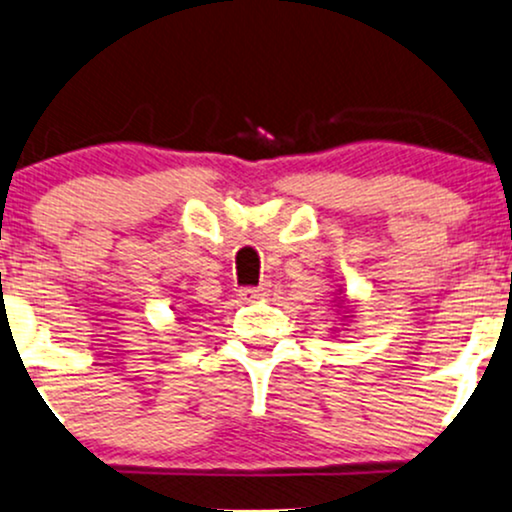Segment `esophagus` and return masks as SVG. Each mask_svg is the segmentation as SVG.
<instances>
[{
    "mask_svg": "<svg viewBox=\"0 0 512 512\" xmlns=\"http://www.w3.org/2000/svg\"><path fill=\"white\" fill-rule=\"evenodd\" d=\"M268 290H270V285L268 282H263V285H258V287H244V290H239V297H242L244 302H254V299L266 297Z\"/></svg>",
    "mask_w": 512,
    "mask_h": 512,
    "instance_id": "34e87169",
    "label": "esophagus"
}]
</instances>
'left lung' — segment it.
Here are the masks:
<instances>
[{"label":"left lung","mask_w":512,"mask_h":512,"mask_svg":"<svg viewBox=\"0 0 512 512\" xmlns=\"http://www.w3.org/2000/svg\"><path fill=\"white\" fill-rule=\"evenodd\" d=\"M342 302H345V299H342Z\"/></svg>","instance_id":"obj_1"}]
</instances>
